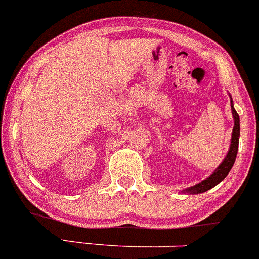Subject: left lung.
Segmentation results:
<instances>
[{
  "label": "left lung",
  "mask_w": 259,
  "mask_h": 259,
  "mask_svg": "<svg viewBox=\"0 0 259 259\" xmlns=\"http://www.w3.org/2000/svg\"><path fill=\"white\" fill-rule=\"evenodd\" d=\"M229 98H231V109H232V115H233V119H234V126H233V132H232L231 146H229L228 153H227L224 160L219 164L218 168H217L215 170H214L213 173L208 177V178L202 180V182L198 183V184L193 185V187L187 188V189L183 190V193H188V194H200V193H204V192H207V190L211 189V188H214L215 185H218L222 180L228 176V173L231 171L232 166H233L234 161H236L237 151H238L241 129H239V115L236 111V109H234L232 96L229 95Z\"/></svg>",
  "instance_id": "left-lung-1"
}]
</instances>
